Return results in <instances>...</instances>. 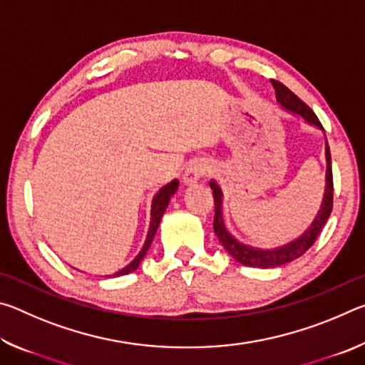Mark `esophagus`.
I'll use <instances>...</instances> for the list:
<instances>
[{
  "instance_id": "obj_1",
  "label": "esophagus",
  "mask_w": 365,
  "mask_h": 365,
  "mask_svg": "<svg viewBox=\"0 0 365 365\" xmlns=\"http://www.w3.org/2000/svg\"><path fill=\"white\" fill-rule=\"evenodd\" d=\"M207 174H209V164L202 163V160H197V163L188 165V169L185 170L183 182L187 185H193L197 180H201L202 177H206Z\"/></svg>"
}]
</instances>
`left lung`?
I'll return each mask as SVG.
<instances>
[{
    "mask_svg": "<svg viewBox=\"0 0 365 365\" xmlns=\"http://www.w3.org/2000/svg\"><path fill=\"white\" fill-rule=\"evenodd\" d=\"M270 82L275 88L277 101H279L283 108L292 110V113L299 114L301 117H304L309 123L317 125L319 128H322L324 130L322 123H320V120L317 119V115L314 114V110L309 108L304 101H301L299 98L288 88V86L279 82V80H270ZM325 158H327V187H325L322 207H320L316 220L312 222L311 228L306 230L302 237L277 250L251 248V246H246L243 243H240L238 240H235L232 235L228 233L224 224V217H222V191L219 188V185L215 182L209 183V187L212 190L214 207H215L214 233L217 235L220 245L224 246V248L228 251V255H230L235 261L246 265V267H261V269L280 267L283 264L292 262L294 259L301 257L314 243H316V240L320 235V232H322V228L325 227L333 209V174H331V156H330L329 143L325 145Z\"/></svg>",
    "mask_w": 365,
    "mask_h": 365,
    "instance_id": "1",
    "label": "left lung"
}]
</instances>
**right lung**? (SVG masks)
Wrapping results in <instances>:
<instances>
[{
  "mask_svg": "<svg viewBox=\"0 0 365 365\" xmlns=\"http://www.w3.org/2000/svg\"><path fill=\"white\" fill-rule=\"evenodd\" d=\"M177 188H178V182H177V180H174V182H170V183L165 185V187L160 188V190L158 191V195L154 196V200H153V206H151V224H150V230H148V237H146V242H145V245H143V248H141L140 255H138L137 257H135L133 261L127 265V267H123L122 270L115 272L114 277L130 274V272H133L135 269L138 267L140 262H141V259L145 257L148 248H150V245H151L153 238H154V233H156L158 227H159L160 217H163V214H164V211H165V207H168V205H169L170 196L175 193Z\"/></svg>",
  "mask_w": 365,
  "mask_h": 365,
  "instance_id": "right-lung-1",
  "label": "right lung"
}]
</instances>
